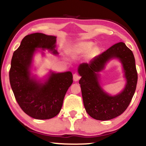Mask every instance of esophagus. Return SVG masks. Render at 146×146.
Listing matches in <instances>:
<instances>
[{
  "label": "esophagus",
  "mask_w": 146,
  "mask_h": 146,
  "mask_svg": "<svg viewBox=\"0 0 146 146\" xmlns=\"http://www.w3.org/2000/svg\"><path fill=\"white\" fill-rule=\"evenodd\" d=\"M80 77L78 74H76V73L74 74V75H73V80H74V81H75V82L78 81L79 79H80Z\"/></svg>",
  "instance_id": "34e87169"
}]
</instances>
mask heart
Listing matches in <instances>:
<instances>
[{
  "instance_id": "heart-1",
  "label": "heart",
  "mask_w": 146,
  "mask_h": 146,
  "mask_svg": "<svg viewBox=\"0 0 146 146\" xmlns=\"http://www.w3.org/2000/svg\"><path fill=\"white\" fill-rule=\"evenodd\" d=\"M93 46V43L91 42H80L75 44L71 48V52L73 55H81L87 53ZM96 50L93 49V51L95 52Z\"/></svg>"
}]
</instances>
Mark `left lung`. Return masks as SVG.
I'll return each mask as SVG.
<instances>
[{"label":"left lung","instance_id":"1","mask_svg":"<svg viewBox=\"0 0 146 146\" xmlns=\"http://www.w3.org/2000/svg\"><path fill=\"white\" fill-rule=\"evenodd\" d=\"M116 57L123 63L127 84L123 92L110 96L101 89L98 82V72L105 63ZM84 108L90 116L98 120H108L120 116L127 110L133 97L137 82V72L133 53L123 42L116 43L95 57L89 64L83 63L78 68Z\"/></svg>","mask_w":146,"mask_h":146}]
</instances>
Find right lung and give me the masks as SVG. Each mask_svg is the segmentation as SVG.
<instances>
[{
	"mask_svg": "<svg viewBox=\"0 0 146 146\" xmlns=\"http://www.w3.org/2000/svg\"><path fill=\"white\" fill-rule=\"evenodd\" d=\"M56 37L42 33L25 36L14 51L9 70V81L15 100L21 110L36 119L46 120L57 116L62 109L72 74L52 73L44 84L30 78V66L35 48H48L56 54Z\"/></svg>",
	"mask_w": 146,
	"mask_h": 146,
	"instance_id": "right-lung-1",
	"label": "right lung"
}]
</instances>
